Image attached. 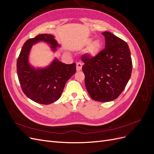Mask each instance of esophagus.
Segmentation results:
<instances>
[{
	"mask_svg": "<svg viewBox=\"0 0 154 154\" xmlns=\"http://www.w3.org/2000/svg\"><path fill=\"white\" fill-rule=\"evenodd\" d=\"M82 63L81 62H78L76 63V70L77 71H80L82 69Z\"/></svg>",
	"mask_w": 154,
	"mask_h": 154,
	"instance_id": "obj_1",
	"label": "esophagus"
}]
</instances>
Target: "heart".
<instances>
[{"label": "heart", "mask_w": 154, "mask_h": 154, "mask_svg": "<svg viewBox=\"0 0 154 154\" xmlns=\"http://www.w3.org/2000/svg\"><path fill=\"white\" fill-rule=\"evenodd\" d=\"M92 41L93 38L89 37V38H87L84 41V44L85 45H90L87 49V54L88 57L92 58L96 57L99 53L100 49L102 48V45H103L101 42L98 39L95 40L93 42Z\"/></svg>", "instance_id": "obj_1"}]
</instances>
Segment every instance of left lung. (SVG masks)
<instances>
[{"mask_svg": "<svg viewBox=\"0 0 154 154\" xmlns=\"http://www.w3.org/2000/svg\"><path fill=\"white\" fill-rule=\"evenodd\" d=\"M105 49L91 59L83 56L85 85L91 98L111 101L122 94L131 76L132 58L128 45L110 32H102Z\"/></svg>", "mask_w": 154, "mask_h": 154, "instance_id": "obj_1", "label": "left lung"}]
</instances>
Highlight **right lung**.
Wrapping results in <instances>:
<instances>
[{
	"label": "right lung",
	"instance_id": "right-lung-1",
	"mask_svg": "<svg viewBox=\"0 0 154 154\" xmlns=\"http://www.w3.org/2000/svg\"><path fill=\"white\" fill-rule=\"evenodd\" d=\"M39 42L47 44L53 53L61 47L51 34H41L27 40L17 60V75L27 97L36 103L49 105L61 96L66 82L76 71V63L66 64L55 57L47 66H33L29 62V54L32 46Z\"/></svg>",
	"mask_w": 154,
	"mask_h": 154
}]
</instances>
